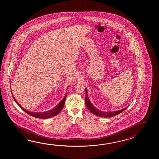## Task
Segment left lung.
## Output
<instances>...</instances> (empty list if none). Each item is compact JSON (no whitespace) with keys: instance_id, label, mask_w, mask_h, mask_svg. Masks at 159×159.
I'll use <instances>...</instances> for the list:
<instances>
[{"instance_id":"8db88e82","label":"left lung","mask_w":159,"mask_h":159,"mask_svg":"<svg viewBox=\"0 0 159 159\" xmlns=\"http://www.w3.org/2000/svg\"><path fill=\"white\" fill-rule=\"evenodd\" d=\"M86 90V97H85V105L86 107L90 111L94 114L95 115H97L99 117H104V118H109V117H112L116 115H118L119 114L121 113L122 112L125 111L127 107L123 108L122 110H120L118 111H115L112 112H104L102 111L101 110H98L95 108L93 105L91 104V102L89 101L88 97V90L86 88H85Z\"/></svg>"}]
</instances>
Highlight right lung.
Returning a JSON list of instances; mask_svg holds the SVG:
<instances>
[{
    "instance_id": "right-lung-1",
    "label": "right lung",
    "mask_w": 159,
    "mask_h": 159,
    "mask_svg": "<svg viewBox=\"0 0 159 159\" xmlns=\"http://www.w3.org/2000/svg\"><path fill=\"white\" fill-rule=\"evenodd\" d=\"M12 93V92H11ZM12 97L14 98V101L16 102L17 105H19V106L25 112L28 114L34 116L35 118L39 119H47L50 118L53 116H54L56 115H57L61 111V110L64 107V106L65 102V99H66V94L64 98H63V99L55 107H54L52 109H51L50 110L48 111L41 112H31L30 111H28L27 110L24 109L23 107L21 106L20 105H19V103L16 101V100L15 99V98H14V95L12 93Z\"/></svg>"
}]
</instances>
